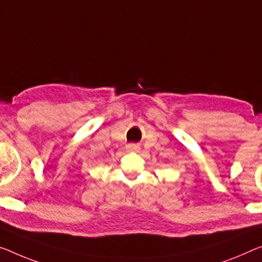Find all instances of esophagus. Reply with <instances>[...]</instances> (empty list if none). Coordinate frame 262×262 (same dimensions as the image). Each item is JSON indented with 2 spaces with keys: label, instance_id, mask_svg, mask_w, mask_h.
I'll return each instance as SVG.
<instances>
[{
  "label": "esophagus",
  "instance_id": "esophagus-1",
  "mask_svg": "<svg viewBox=\"0 0 262 262\" xmlns=\"http://www.w3.org/2000/svg\"><path fill=\"white\" fill-rule=\"evenodd\" d=\"M126 150L130 152H136L139 150V145L138 144H127L126 145Z\"/></svg>",
  "mask_w": 262,
  "mask_h": 262
}]
</instances>
